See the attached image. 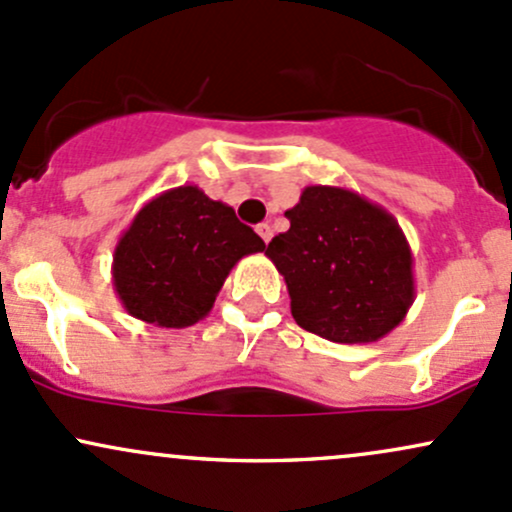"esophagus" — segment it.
Here are the masks:
<instances>
[{
  "mask_svg": "<svg viewBox=\"0 0 512 512\" xmlns=\"http://www.w3.org/2000/svg\"><path fill=\"white\" fill-rule=\"evenodd\" d=\"M256 232H258V237H261L263 241H266V244H268V241L273 239V227L268 225V222H261V225L256 227Z\"/></svg>",
  "mask_w": 512,
  "mask_h": 512,
  "instance_id": "34e87169",
  "label": "esophagus"
}]
</instances>
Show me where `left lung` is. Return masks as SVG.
Here are the masks:
<instances>
[{"label": "left lung", "instance_id": "left-lung-1", "mask_svg": "<svg viewBox=\"0 0 512 512\" xmlns=\"http://www.w3.org/2000/svg\"><path fill=\"white\" fill-rule=\"evenodd\" d=\"M266 256L292 317L333 343H375L416 300L411 246L392 212L341 186H307Z\"/></svg>", "mask_w": 512, "mask_h": 512}]
</instances>
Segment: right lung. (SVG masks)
<instances>
[{
  "mask_svg": "<svg viewBox=\"0 0 512 512\" xmlns=\"http://www.w3.org/2000/svg\"><path fill=\"white\" fill-rule=\"evenodd\" d=\"M266 249L229 205L198 186L147 200L113 251V287L130 317L183 329L208 317L229 271Z\"/></svg>",
  "mask_w": 512,
  "mask_h": 512,
  "instance_id": "add662e5",
  "label": "right lung"
}]
</instances>
